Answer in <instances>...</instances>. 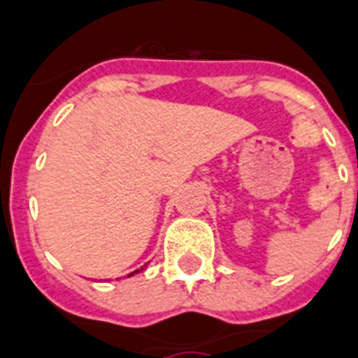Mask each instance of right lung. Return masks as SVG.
<instances>
[{
  "label": "right lung",
  "instance_id": "add662e5",
  "mask_svg": "<svg viewBox=\"0 0 358 358\" xmlns=\"http://www.w3.org/2000/svg\"><path fill=\"white\" fill-rule=\"evenodd\" d=\"M143 270V268H139V270H136V271H131V273H128V278H131V275H134V273H139V271Z\"/></svg>",
  "mask_w": 358,
  "mask_h": 358
}]
</instances>
